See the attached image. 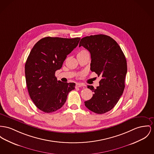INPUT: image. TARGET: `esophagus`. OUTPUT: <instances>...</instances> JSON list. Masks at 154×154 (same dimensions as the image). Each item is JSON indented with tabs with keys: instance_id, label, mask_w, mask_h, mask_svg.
Here are the masks:
<instances>
[{
	"instance_id": "1",
	"label": "esophagus",
	"mask_w": 154,
	"mask_h": 154,
	"mask_svg": "<svg viewBox=\"0 0 154 154\" xmlns=\"http://www.w3.org/2000/svg\"><path fill=\"white\" fill-rule=\"evenodd\" d=\"M85 86L84 85H83L82 83H77L76 84V88H80V87H83Z\"/></svg>"
}]
</instances>
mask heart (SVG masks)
Wrapping results in <instances>:
<instances>
[{
	"mask_svg": "<svg viewBox=\"0 0 154 154\" xmlns=\"http://www.w3.org/2000/svg\"><path fill=\"white\" fill-rule=\"evenodd\" d=\"M85 52H88V51L85 50H81L79 52L78 54H82V53H85Z\"/></svg>",
	"mask_w": 154,
	"mask_h": 154,
	"instance_id": "heart-1",
	"label": "heart"
}]
</instances>
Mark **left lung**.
Segmentation results:
<instances>
[{"label": "left lung", "mask_w": 154, "mask_h": 154, "mask_svg": "<svg viewBox=\"0 0 154 154\" xmlns=\"http://www.w3.org/2000/svg\"><path fill=\"white\" fill-rule=\"evenodd\" d=\"M81 46L91 53V70L102 77L96 89L88 85L93 94L85 105L94 113L104 114L113 109L123 94L127 61L117 42L106 35L83 37L79 42V47Z\"/></svg>", "instance_id": "1"}]
</instances>
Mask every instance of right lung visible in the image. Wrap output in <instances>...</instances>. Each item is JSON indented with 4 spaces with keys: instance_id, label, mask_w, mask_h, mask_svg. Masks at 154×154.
Listing matches in <instances>:
<instances>
[{
    "instance_id": "obj_1",
    "label": "right lung",
    "mask_w": 154,
    "mask_h": 154,
    "mask_svg": "<svg viewBox=\"0 0 154 154\" xmlns=\"http://www.w3.org/2000/svg\"><path fill=\"white\" fill-rule=\"evenodd\" d=\"M80 40L47 37L32 47L25 64L26 81L31 100L43 112L52 113L61 108L75 89V83L57 81L55 73Z\"/></svg>"
}]
</instances>
